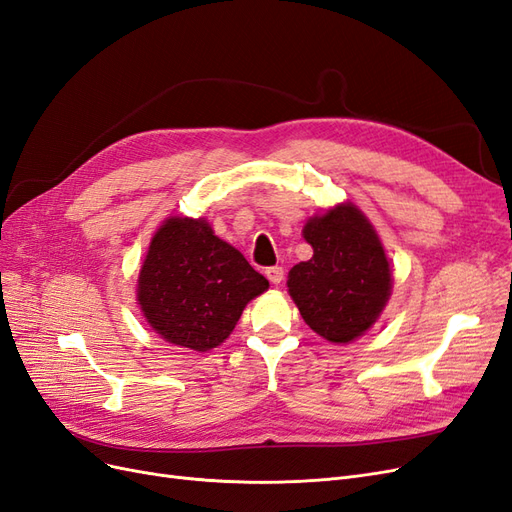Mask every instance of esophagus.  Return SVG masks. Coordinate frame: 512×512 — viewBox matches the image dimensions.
<instances>
[{
	"label": "esophagus",
	"mask_w": 512,
	"mask_h": 512,
	"mask_svg": "<svg viewBox=\"0 0 512 512\" xmlns=\"http://www.w3.org/2000/svg\"><path fill=\"white\" fill-rule=\"evenodd\" d=\"M265 275L269 277V282L275 284V286L284 282V269H282V267H269V269L265 271Z\"/></svg>",
	"instance_id": "esophagus-1"
}]
</instances>
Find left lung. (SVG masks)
<instances>
[{
	"label": "left lung",
	"instance_id": "left-lung-1",
	"mask_svg": "<svg viewBox=\"0 0 512 512\" xmlns=\"http://www.w3.org/2000/svg\"><path fill=\"white\" fill-rule=\"evenodd\" d=\"M314 256L288 273V292L305 324L333 344H348L378 320L391 297V265L374 226L352 203L303 226Z\"/></svg>",
	"mask_w": 512,
	"mask_h": 512
}]
</instances>
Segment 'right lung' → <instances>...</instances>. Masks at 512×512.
<instances>
[{
  "instance_id": "add662e5",
  "label": "right lung",
  "mask_w": 512,
  "mask_h": 512,
  "mask_svg": "<svg viewBox=\"0 0 512 512\" xmlns=\"http://www.w3.org/2000/svg\"><path fill=\"white\" fill-rule=\"evenodd\" d=\"M269 282L205 218H168L151 239L136 301L168 344L207 352L235 329Z\"/></svg>"
}]
</instances>
